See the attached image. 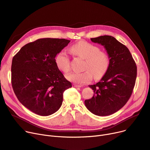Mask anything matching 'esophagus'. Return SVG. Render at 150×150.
Masks as SVG:
<instances>
[{
	"instance_id": "esophagus-1",
	"label": "esophagus",
	"mask_w": 150,
	"mask_h": 150,
	"mask_svg": "<svg viewBox=\"0 0 150 150\" xmlns=\"http://www.w3.org/2000/svg\"><path fill=\"white\" fill-rule=\"evenodd\" d=\"M73 87H82V86L77 85V84H76V83H73Z\"/></svg>"
}]
</instances>
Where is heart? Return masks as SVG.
Instances as JSON below:
<instances>
[{
	"mask_svg": "<svg viewBox=\"0 0 150 150\" xmlns=\"http://www.w3.org/2000/svg\"><path fill=\"white\" fill-rule=\"evenodd\" d=\"M74 55L85 59L83 69L82 73H72L67 78L79 84L89 82L93 77L100 79L105 75L109 69L110 59L105 51L100 50V47L86 41H80L72 45L69 49ZM55 63L57 68L67 74L70 71V59L64 51L58 52L55 57Z\"/></svg>",
	"mask_w": 150,
	"mask_h": 150,
	"instance_id": "heart-1",
	"label": "heart"
}]
</instances>
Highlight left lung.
Segmentation results:
<instances>
[{
	"instance_id": "1",
	"label": "left lung",
	"mask_w": 150,
	"mask_h": 150,
	"mask_svg": "<svg viewBox=\"0 0 150 150\" xmlns=\"http://www.w3.org/2000/svg\"><path fill=\"white\" fill-rule=\"evenodd\" d=\"M91 39L104 46L110 65L100 82L89 86L94 94L84 103L94 115L108 116L122 108L129 100L135 84L137 66L127 47L114 37L102 35Z\"/></svg>"
}]
</instances>
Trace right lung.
<instances>
[{
	"label": "right lung",
	"mask_w": 150,
	"mask_h": 150,
	"mask_svg": "<svg viewBox=\"0 0 150 150\" xmlns=\"http://www.w3.org/2000/svg\"><path fill=\"white\" fill-rule=\"evenodd\" d=\"M70 40L39 39L24 45L13 57L11 82L20 102L40 116L61 107L63 92L72 87L55 63V57Z\"/></svg>",
	"instance_id": "right-lung-1"
}]
</instances>
